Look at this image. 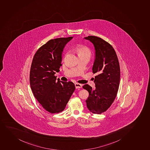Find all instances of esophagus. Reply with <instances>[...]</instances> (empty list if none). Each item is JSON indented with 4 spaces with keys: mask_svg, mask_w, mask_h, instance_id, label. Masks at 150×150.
Here are the masks:
<instances>
[{
    "mask_svg": "<svg viewBox=\"0 0 150 150\" xmlns=\"http://www.w3.org/2000/svg\"><path fill=\"white\" fill-rule=\"evenodd\" d=\"M75 87L76 88H81L82 87V85L80 83H75Z\"/></svg>",
    "mask_w": 150,
    "mask_h": 150,
    "instance_id": "1",
    "label": "esophagus"
}]
</instances>
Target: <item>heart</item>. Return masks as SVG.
I'll return each mask as SVG.
<instances>
[{
  "label": "heart",
  "instance_id": "b5f03b06",
  "mask_svg": "<svg viewBox=\"0 0 150 150\" xmlns=\"http://www.w3.org/2000/svg\"><path fill=\"white\" fill-rule=\"evenodd\" d=\"M75 51L77 54L79 58L87 57L89 59L91 57V51L86 46H78L75 48Z\"/></svg>",
  "mask_w": 150,
  "mask_h": 150
}]
</instances>
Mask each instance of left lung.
<instances>
[{
    "instance_id": "1",
    "label": "left lung",
    "mask_w": 150,
    "mask_h": 150,
    "mask_svg": "<svg viewBox=\"0 0 150 150\" xmlns=\"http://www.w3.org/2000/svg\"><path fill=\"white\" fill-rule=\"evenodd\" d=\"M85 39L94 46L96 59L92 71L97 76L94 81L95 90L88 84L82 87L89 94L85 101L87 108L93 114H101L110 107L117 96L120 76V64L115 50L108 42L92 35Z\"/></svg>"
}]
</instances>
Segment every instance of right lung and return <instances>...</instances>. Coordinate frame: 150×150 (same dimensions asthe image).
<instances>
[{
  "instance_id": "1",
  "label": "right lung",
  "mask_w": 150,
  "mask_h": 150,
  "mask_svg": "<svg viewBox=\"0 0 150 150\" xmlns=\"http://www.w3.org/2000/svg\"><path fill=\"white\" fill-rule=\"evenodd\" d=\"M73 37L51 40L37 50L33 56L30 73L32 91L36 100L51 114L64 110L76 87L71 81H56L55 74L60 71L62 53Z\"/></svg>"
}]
</instances>
